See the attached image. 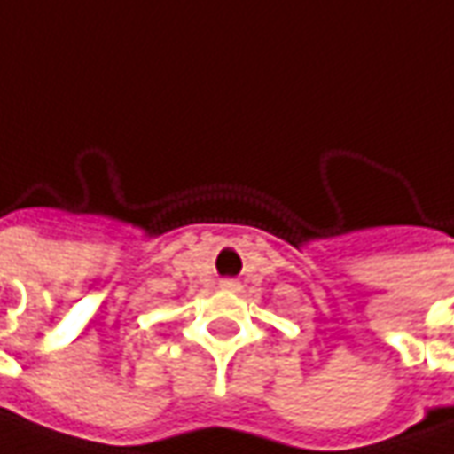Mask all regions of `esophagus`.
Masks as SVG:
<instances>
[{"instance_id":"esophagus-1","label":"esophagus","mask_w":454,"mask_h":454,"mask_svg":"<svg viewBox=\"0 0 454 454\" xmlns=\"http://www.w3.org/2000/svg\"><path fill=\"white\" fill-rule=\"evenodd\" d=\"M218 286H221L223 291H231V294H236V291L241 289V284H239V281H233V278H223Z\"/></svg>"}]
</instances>
